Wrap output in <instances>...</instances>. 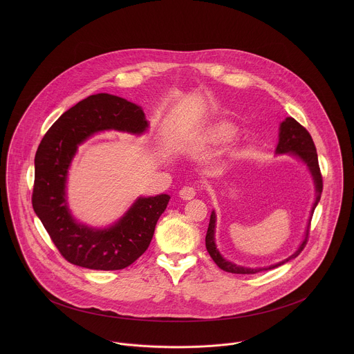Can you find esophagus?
<instances>
[{
    "label": "esophagus",
    "mask_w": 354,
    "mask_h": 354,
    "mask_svg": "<svg viewBox=\"0 0 354 354\" xmlns=\"http://www.w3.org/2000/svg\"><path fill=\"white\" fill-rule=\"evenodd\" d=\"M196 196V191L192 188V187H184L181 191H180V198L183 201H191Z\"/></svg>",
    "instance_id": "esophagus-1"
}]
</instances>
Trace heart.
I'll return each mask as SVG.
<instances>
[{
    "mask_svg": "<svg viewBox=\"0 0 354 354\" xmlns=\"http://www.w3.org/2000/svg\"><path fill=\"white\" fill-rule=\"evenodd\" d=\"M237 133V128L227 122V121H219L212 125H209L204 133L203 140L207 145H222L226 142H230Z\"/></svg>",
    "mask_w": 354,
    "mask_h": 354,
    "instance_id": "heart-1",
    "label": "heart"
}]
</instances>
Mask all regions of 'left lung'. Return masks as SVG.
<instances>
[{"label":"left lung","instance_id":"obj_1","mask_svg":"<svg viewBox=\"0 0 354 354\" xmlns=\"http://www.w3.org/2000/svg\"><path fill=\"white\" fill-rule=\"evenodd\" d=\"M277 155H283V153H289L292 156H296L297 159H300L304 165L306 166L313 185H315V202L312 204L310 208V216L308 221V226L304 234V240L301 244L299 245L297 251L290 254L289 257H286L282 261H278L275 264L267 266V267H244V266H239L230 260H226L219 250L216 248L215 244V226H216V214L212 209L211 216H209V223H208V229H207V234H205V248L209 253V256L212 257V260L216 263V266L227 272H233V274H256L264 270H271L275 268L278 266H282L288 261H290L292 259L297 257L308 241V234H309V225H310V219H312V214L317 205V203L320 201L322 196V191H323V180H322V174H320V169H319V160H317V153H316V147L313 145V140L309 135V132L304 128L303 125H300L295 118L292 117H286L281 125H279V135H278V145L275 149Z\"/></svg>","mask_w":354,"mask_h":354}]
</instances>
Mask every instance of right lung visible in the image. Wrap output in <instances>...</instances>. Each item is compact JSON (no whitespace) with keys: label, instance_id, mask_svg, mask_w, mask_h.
<instances>
[{"label":"right lung","instance_id":"right-lung-1","mask_svg":"<svg viewBox=\"0 0 354 354\" xmlns=\"http://www.w3.org/2000/svg\"><path fill=\"white\" fill-rule=\"evenodd\" d=\"M147 129L149 121L140 106L102 93L66 110L44 136L35 153L32 207L69 263L90 270H122L149 248L169 195L138 198L107 227L76 221L66 196L69 167L82 143L103 131L143 135Z\"/></svg>","mask_w":354,"mask_h":354}]
</instances>
